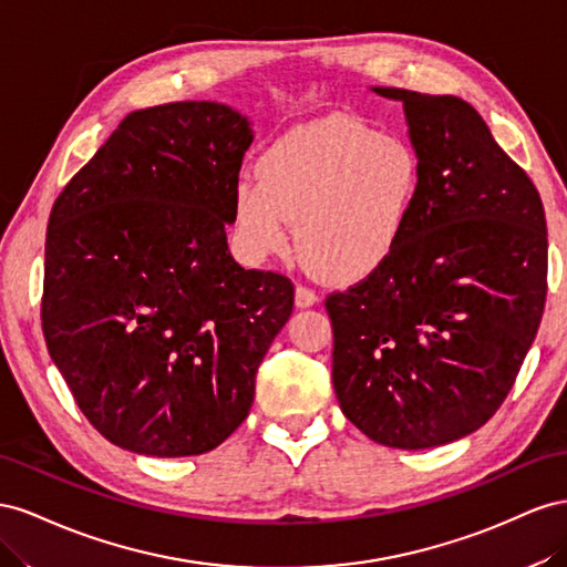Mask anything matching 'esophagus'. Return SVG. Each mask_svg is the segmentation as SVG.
Listing matches in <instances>:
<instances>
[{"instance_id":"esophagus-1","label":"esophagus","mask_w":567,"mask_h":567,"mask_svg":"<svg viewBox=\"0 0 567 567\" xmlns=\"http://www.w3.org/2000/svg\"><path fill=\"white\" fill-rule=\"evenodd\" d=\"M295 301H297V306H299V309H309V306L318 303V295H316V289H311V287H306V285H297V292H295Z\"/></svg>"}]
</instances>
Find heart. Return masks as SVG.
<instances>
[{
    "mask_svg": "<svg viewBox=\"0 0 567 567\" xmlns=\"http://www.w3.org/2000/svg\"><path fill=\"white\" fill-rule=\"evenodd\" d=\"M258 183L239 181L233 220L251 261L287 254L289 223L306 266L332 282L361 280L392 256L420 192L406 142L330 116L295 127L258 161Z\"/></svg>",
    "mask_w": 567,
    "mask_h": 567,
    "instance_id": "1",
    "label": "heart"
}]
</instances>
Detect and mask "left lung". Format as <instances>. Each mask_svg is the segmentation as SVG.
<instances>
[{
    "instance_id": "1",
    "label": "left lung",
    "mask_w": 567,
    "mask_h": 567,
    "mask_svg": "<svg viewBox=\"0 0 567 567\" xmlns=\"http://www.w3.org/2000/svg\"><path fill=\"white\" fill-rule=\"evenodd\" d=\"M401 100L420 192L392 256L332 292L339 409L370 440L430 449L498 411L535 342L548 239L537 187L458 96Z\"/></svg>"
}]
</instances>
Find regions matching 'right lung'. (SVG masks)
I'll use <instances>...</instances> for the list:
<instances>
[{"instance_id":"1","label":"right lung","mask_w":567,"mask_h":567,"mask_svg":"<svg viewBox=\"0 0 567 567\" xmlns=\"http://www.w3.org/2000/svg\"><path fill=\"white\" fill-rule=\"evenodd\" d=\"M251 140L216 102L133 111L52 206L44 342L78 409L121 449L175 458L223 444L292 316V280L228 251Z\"/></svg>"}]
</instances>
